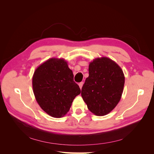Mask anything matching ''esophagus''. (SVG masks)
Instances as JSON below:
<instances>
[{"mask_svg": "<svg viewBox=\"0 0 154 154\" xmlns=\"http://www.w3.org/2000/svg\"><path fill=\"white\" fill-rule=\"evenodd\" d=\"M79 87H80V88H81L82 89V86H83V82H80V83H79Z\"/></svg>", "mask_w": 154, "mask_h": 154, "instance_id": "34e87169", "label": "esophagus"}]
</instances>
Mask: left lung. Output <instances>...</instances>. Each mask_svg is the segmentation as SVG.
I'll list each match as a JSON object with an SVG mask.
<instances>
[{
    "label": "left lung",
    "mask_w": 154,
    "mask_h": 154,
    "mask_svg": "<svg viewBox=\"0 0 154 154\" xmlns=\"http://www.w3.org/2000/svg\"><path fill=\"white\" fill-rule=\"evenodd\" d=\"M88 74L82 88V97L91 112L105 116L115 108L122 97L123 72L115 62L103 57L90 63Z\"/></svg>",
    "instance_id": "1"
}]
</instances>
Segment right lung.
<instances>
[{"label": "right lung", "instance_id": "obj_1", "mask_svg": "<svg viewBox=\"0 0 154 154\" xmlns=\"http://www.w3.org/2000/svg\"><path fill=\"white\" fill-rule=\"evenodd\" d=\"M32 88L41 108L54 118L66 115L73 100L81 92L67 62L56 58L48 60L36 69Z\"/></svg>", "mask_w": 154, "mask_h": 154}]
</instances>
